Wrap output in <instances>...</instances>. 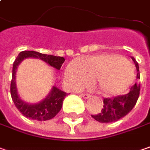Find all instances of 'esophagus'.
I'll return each instance as SVG.
<instances>
[{"instance_id":"esophagus-1","label":"esophagus","mask_w":150,"mask_h":150,"mask_svg":"<svg viewBox=\"0 0 150 150\" xmlns=\"http://www.w3.org/2000/svg\"><path fill=\"white\" fill-rule=\"evenodd\" d=\"M80 95H81V97H83V98H84V99H88V98L90 97V95L88 94H86V93H82Z\"/></svg>"}]
</instances>
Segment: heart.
<instances>
[{
	"mask_svg": "<svg viewBox=\"0 0 150 150\" xmlns=\"http://www.w3.org/2000/svg\"><path fill=\"white\" fill-rule=\"evenodd\" d=\"M66 77L74 88L88 86L95 81L98 92L115 96L126 91L134 80V69L125 57L102 54L72 61L66 69Z\"/></svg>",
	"mask_w": 150,
	"mask_h": 150,
	"instance_id": "obj_1",
	"label": "heart"
}]
</instances>
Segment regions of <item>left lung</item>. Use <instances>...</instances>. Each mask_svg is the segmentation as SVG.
I'll use <instances>...</instances> for the list:
<instances>
[{"label":"left lung","mask_w":150,"mask_h":150,"mask_svg":"<svg viewBox=\"0 0 150 150\" xmlns=\"http://www.w3.org/2000/svg\"><path fill=\"white\" fill-rule=\"evenodd\" d=\"M132 59L134 62L138 71L137 79H139V64L133 57H132ZM139 92L140 84L135 83L131 87L129 92L127 94L120 95L113 99H104V105L100 112L96 115H91V116L97 122L102 123H109L118 121L119 119L127 116L134 107L139 99Z\"/></svg>","instance_id":"8db88e82"}]
</instances>
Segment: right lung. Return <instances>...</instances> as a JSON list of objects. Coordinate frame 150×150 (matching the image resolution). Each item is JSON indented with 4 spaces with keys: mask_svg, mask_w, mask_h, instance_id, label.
Listing matches in <instances>:
<instances>
[{
    "mask_svg": "<svg viewBox=\"0 0 150 150\" xmlns=\"http://www.w3.org/2000/svg\"><path fill=\"white\" fill-rule=\"evenodd\" d=\"M28 57L40 58L44 62H47L51 67H55L57 70H60L62 65L63 64L64 57L56 56L47 54H42L33 50H24L19 53L18 57L13 62L12 67V77L11 81V96L14 102L15 106L19 111L27 117L37 121H47L50 120L57 115L62 107V102L65 97L68 94L60 90L56 87H53L50 94L41 102L34 105H29L26 102H23L19 98L17 87H16V70L19 63Z\"/></svg>",
    "mask_w": 150,
    "mask_h": 150,
    "instance_id": "obj_1",
    "label": "right lung"
}]
</instances>
